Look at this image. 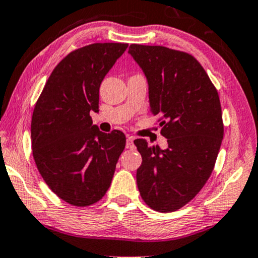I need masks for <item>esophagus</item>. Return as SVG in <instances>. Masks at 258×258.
Wrapping results in <instances>:
<instances>
[{"label": "esophagus", "instance_id": "34e87169", "mask_svg": "<svg viewBox=\"0 0 258 258\" xmlns=\"http://www.w3.org/2000/svg\"><path fill=\"white\" fill-rule=\"evenodd\" d=\"M125 147L128 149H134V148H135V145H134V139H133V137H128V139H126Z\"/></svg>", "mask_w": 258, "mask_h": 258}]
</instances>
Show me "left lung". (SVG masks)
Segmentation results:
<instances>
[{"instance_id": "left-lung-1", "label": "left lung", "mask_w": 258, "mask_h": 258, "mask_svg": "<svg viewBox=\"0 0 258 258\" xmlns=\"http://www.w3.org/2000/svg\"><path fill=\"white\" fill-rule=\"evenodd\" d=\"M128 53L145 73L150 111L168 143L161 149L134 141L142 156L137 187L153 210L173 212L198 195L215 167L224 135L219 96L190 54L135 43Z\"/></svg>"}]
</instances>
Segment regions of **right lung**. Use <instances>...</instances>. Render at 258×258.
<instances>
[{
    "instance_id": "1",
    "label": "right lung",
    "mask_w": 258,
    "mask_h": 258,
    "mask_svg": "<svg viewBox=\"0 0 258 258\" xmlns=\"http://www.w3.org/2000/svg\"><path fill=\"white\" fill-rule=\"evenodd\" d=\"M128 43H92L66 55L49 76L32 117V149L49 188L63 202L89 206L103 198L123 149L124 134L102 133L99 86Z\"/></svg>"
}]
</instances>
